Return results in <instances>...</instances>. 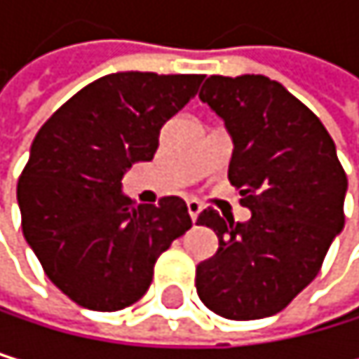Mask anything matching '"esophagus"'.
I'll return each mask as SVG.
<instances>
[{
    "label": "esophagus",
    "mask_w": 359,
    "mask_h": 359,
    "mask_svg": "<svg viewBox=\"0 0 359 359\" xmlns=\"http://www.w3.org/2000/svg\"><path fill=\"white\" fill-rule=\"evenodd\" d=\"M187 211H189V217L196 222V217H198L200 211H202V202H198L196 198H189V200H187Z\"/></svg>",
    "instance_id": "1"
}]
</instances>
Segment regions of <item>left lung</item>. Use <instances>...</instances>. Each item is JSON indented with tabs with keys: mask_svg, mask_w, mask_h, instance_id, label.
I'll return each instance as SVG.
<instances>
[{
	"mask_svg": "<svg viewBox=\"0 0 359 359\" xmlns=\"http://www.w3.org/2000/svg\"><path fill=\"white\" fill-rule=\"evenodd\" d=\"M200 101L224 120L228 181L252 217L234 222L211 206L198 215L219 248L198 265L196 291L224 319H265L319 273L344 226L347 174L321 120L265 75H211Z\"/></svg>",
	"mask_w": 359,
	"mask_h": 359,
	"instance_id": "obj_1",
	"label": "left lung"
}]
</instances>
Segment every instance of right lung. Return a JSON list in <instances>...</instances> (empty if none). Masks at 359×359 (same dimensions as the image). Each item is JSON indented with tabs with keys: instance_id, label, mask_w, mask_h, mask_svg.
<instances>
[{
	"instance_id": "obj_1",
	"label": "right lung",
	"mask_w": 359,
	"mask_h": 359,
	"mask_svg": "<svg viewBox=\"0 0 359 359\" xmlns=\"http://www.w3.org/2000/svg\"><path fill=\"white\" fill-rule=\"evenodd\" d=\"M202 79L111 73L81 88L38 131L17 185L23 237L75 304L101 312L135 304L161 252L191 228L181 198L137 204L122 191V176L155 157L161 127Z\"/></svg>"
}]
</instances>
